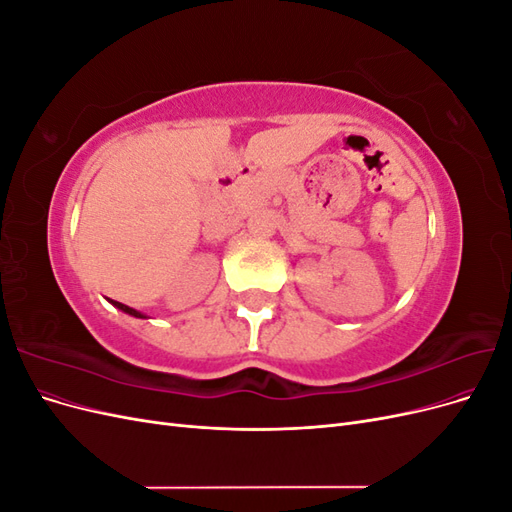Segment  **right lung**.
Returning <instances> with one entry per match:
<instances>
[{"label": "right lung", "instance_id": "1", "mask_svg": "<svg viewBox=\"0 0 512 512\" xmlns=\"http://www.w3.org/2000/svg\"><path fill=\"white\" fill-rule=\"evenodd\" d=\"M108 303H113L117 309H121V312H126V314H130V316H134V318H147L145 314H141V312H136V309H132V307H128V305H123V303H119V301H113V299H108Z\"/></svg>", "mask_w": 512, "mask_h": 512}]
</instances>
